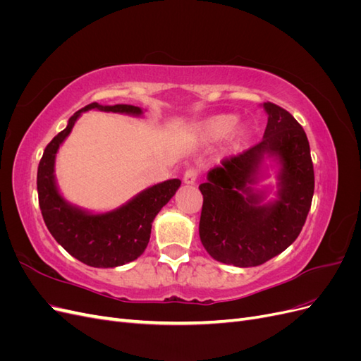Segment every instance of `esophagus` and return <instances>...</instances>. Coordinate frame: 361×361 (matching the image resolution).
<instances>
[{"label": "esophagus", "instance_id": "34e87169", "mask_svg": "<svg viewBox=\"0 0 361 361\" xmlns=\"http://www.w3.org/2000/svg\"><path fill=\"white\" fill-rule=\"evenodd\" d=\"M197 178H199V171H197V169H194V167H190L187 171L183 173V182L187 185L195 183Z\"/></svg>", "mask_w": 361, "mask_h": 361}]
</instances>
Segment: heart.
<instances>
[{"instance_id": "b5f03b06", "label": "heart", "mask_w": 361, "mask_h": 361, "mask_svg": "<svg viewBox=\"0 0 361 361\" xmlns=\"http://www.w3.org/2000/svg\"><path fill=\"white\" fill-rule=\"evenodd\" d=\"M238 123V117L235 114H220V116H214L211 118H207L206 122H203L200 125V133L204 138L207 140H218L224 135H227L231 130L235 128V125ZM244 129H238L235 135H233V141L238 145L241 143L244 138Z\"/></svg>"}]
</instances>
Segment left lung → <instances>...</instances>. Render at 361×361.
<instances>
[{
	"instance_id": "8db88e82",
	"label": "left lung",
	"mask_w": 361,
	"mask_h": 361,
	"mask_svg": "<svg viewBox=\"0 0 361 361\" xmlns=\"http://www.w3.org/2000/svg\"><path fill=\"white\" fill-rule=\"evenodd\" d=\"M264 138L207 173L199 190L203 206L199 224L202 244L215 260L233 267H257L285 251L298 238L310 211L314 171L310 146L293 116L265 102ZM277 156L282 164L279 200L259 205L249 188L261 161Z\"/></svg>"
}]
</instances>
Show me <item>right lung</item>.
Listing matches in <instances>:
<instances>
[{
    "mask_svg": "<svg viewBox=\"0 0 361 361\" xmlns=\"http://www.w3.org/2000/svg\"><path fill=\"white\" fill-rule=\"evenodd\" d=\"M141 114L134 105H99L92 102L76 111L45 147L37 167V194L43 221L56 241L82 264L94 268H114L143 255L150 239L152 221L180 187L179 179H170L140 192L125 206L106 214H87L71 206L60 195L54 180V161L60 145L69 135L82 111Z\"/></svg>",
    "mask_w": 361,
    "mask_h": 361,
    "instance_id": "right-lung-1",
    "label": "right lung"
}]
</instances>
